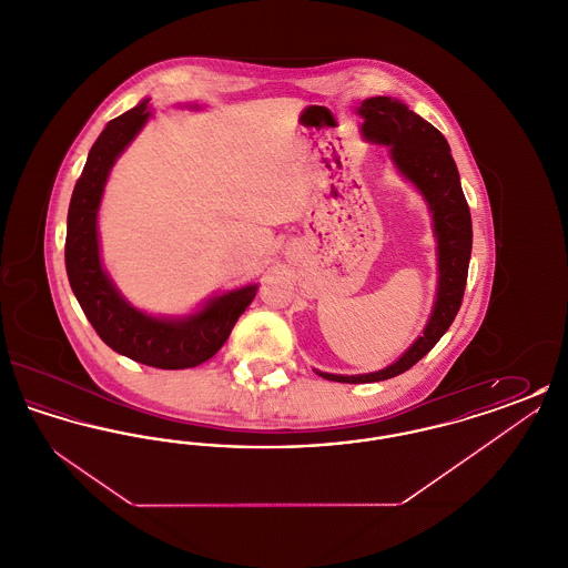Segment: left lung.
<instances>
[{"mask_svg": "<svg viewBox=\"0 0 568 568\" xmlns=\"http://www.w3.org/2000/svg\"><path fill=\"white\" fill-rule=\"evenodd\" d=\"M357 114L364 121L362 135L368 142L389 146V158L396 170L422 193L430 209L438 283L424 334L417 336L394 364L366 375H332L315 371L320 377L338 383H375L398 377L430 352L458 315L473 248L470 211L445 135L433 123L408 110L400 100L387 95L364 100Z\"/></svg>", "mask_w": 568, "mask_h": 568, "instance_id": "8db88e82", "label": "left lung"}]
</instances>
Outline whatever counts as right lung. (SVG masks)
Returning a JSON list of instances; mask_svg holds the SVG:
<instances>
[{
	"label": "right lung",
	"mask_w": 568,
	"mask_h": 568,
	"mask_svg": "<svg viewBox=\"0 0 568 568\" xmlns=\"http://www.w3.org/2000/svg\"><path fill=\"white\" fill-rule=\"evenodd\" d=\"M151 116L149 98L112 119L95 140L70 200L65 271L89 324L112 352L134 362L181 371L211 359L257 294V283L209 297L183 317L149 315L123 296L100 257L98 213L110 170Z\"/></svg>",
	"instance_id": "add662e5"
}]
</instances>
